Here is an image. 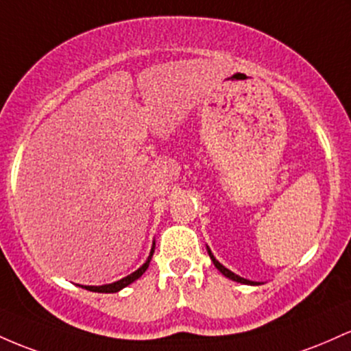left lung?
Wrapping results in <instances>:
<instances>
[{
    "label": "left lung",
    "instance_id": "8db88e82",
    "mask_svg": "<svg viewBox=\"0 0 351 351\" xmlns=\"http://www.w3.org/2000/svg\"><path fill=\"white\" fill-rule=\"evenodd\" d=\"M207 252H208V255H210V258H212V262H214V265L217 267L220 274H222V275H226L227 278H230V280H234V282L247 283V285H258V282H252V280H247V278H242V277H239V275H235L234 271H230V270H228V269H226V267H223L222 263H220L219 261H215V257H214V255H212V252H210V249H208V247H207Z\"/></svg>",
    "mask_w": 351,
    "mask_h": 351
}]
</instances>
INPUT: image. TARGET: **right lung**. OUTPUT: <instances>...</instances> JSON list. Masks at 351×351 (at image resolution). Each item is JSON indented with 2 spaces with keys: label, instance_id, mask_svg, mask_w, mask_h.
<instances>
[{
  "label": "right lung",
  "instance_id": "right-lung-1",
  "mask_svg": "<svg viewBox=\"0 0 351 351\" xmlns=\"http://www.w3.org/2000/svg\"><path fill=\"white\" fill-rule=\"evenodd\" d=\"M152 254H154V245H152L151 254H149L147 261L143 263V267H139V269H137L136 271H132V274L128 275V277L121 278V280H117L114 283H108V285H99V287H93V285H81V287H82V289H86V290H90V292H99V293H116V292H119V290H123L124 287L131 285L132 282H136L137 278H139L141 275H143L144 271L147 270L149 263H151Z\"/></svg>",
  "mask_w": 351,
  "mask_h": 351
}]
</instances>
